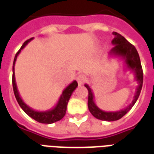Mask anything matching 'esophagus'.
Listing matches in <instances>:
<instances>
[{
	"label": "esophagus",
	"mask_w": 154,
	"mask_h": 154,
	"mask_svg": "<svg viewBox=\"0 0 154 154\" xmlns=\"http://www.w3.org/2000/svg\"><path fill=\"white\" fill-rule=\"evenodd\" d=\"M86 80H87V78H86V77H85L84 75H82V74H81V75H79V76L77 77V81L79 85H82V84L85 83Z\"/></svg>",
	"instance_id": "1"
}]
</instances>
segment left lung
I'll list each match as a JSON object with an SVG mask.
<instances>
[{"instance_id": "left-lung-1", "label": "left lung", "mask_w": 154, "mask_h": 154, "mask_svg": "<svg viewBox=\"0 0 154 154\" xmlns=\"http://www.w3.org/2000/svg\"><path fill=\"white\" fill-rule=\"evenodd\" d=\"M113 35H115V38L112 39L111 43L115 46L111 48L110 55L122 57L125 63L126 68L132 71L134 74V77L138 83V86L136 88L135 94H134L132 102L129 104L125 109H122L119 111L107 112V111L100 110L96 105L94 101V94L92 92V90L87 84H85V87H87L88 90V109L94 117L100 120H105V121L118 120L120 118H122L123 116L134 106V105L135 104L139 98V94L141 92V89L143 87V78L140 58H139V55L135 47L126 40L125 38L123 37L121 35H119L116 32H113Z\"/></svg>"}]
</instances>
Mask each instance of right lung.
I'll return each mask as SVG.
<instances>
[{
    "label": "right lung",
    "mask_w": 154,
    "mask_h": 154,
    "mask_svg": "<svg viewBox=\"0 0 154 154\" xmlns=\"http://www.w3.org/2000/svg\"><path fill=\"white\" fill-rule=\"evenodd\" d=\"M34 38H31L26 40L23 44V45L20 48V49L17 52V54H15V58H14V63H13V75H12V85H13V90H14V94L16 98V100L18 101L20 106L21 107L22 110L25 111L29 117H31L32 119H35L36 121L43 124H53L54 122H57L58 120H60L64 117L67 110V106L68 103V100L70 99L72 94L74 91L78 86L77 81H73L71 84H69L63 91V93L61 95L59 100L57 101V105L52 108L50 110H46V111H38L32 109L31 107H29L28 105L23 101L21 97H20L17 86L15 83V64L16 58L18 57V55L20 53V51L28 44L29 42H30Z\"/></svg>",
    "instance_id": "1"
}]
</instances>
